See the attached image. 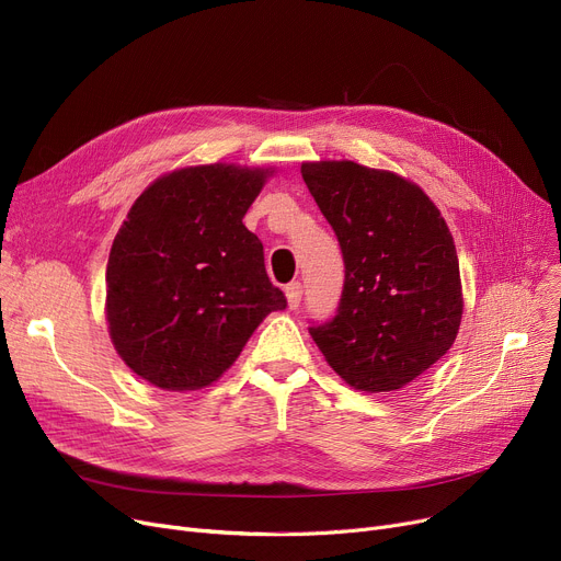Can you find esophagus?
<instances>
[{
    "instance_id": "1",
    "label": "esophagus",
    "mask_w": 561,
    "mask_h": 561,
    "mask_svg": "<svg viewBox=\"0 0 561 561\" xmlns=\"http://www.w3.org/2000/svg\"><path fill=\"white\" fill-rule=\"evenodd\" d=\"M286 300H288L290 309L300 307V300H302V284L300 282H290L286 286Z\"/></svg>"
}]
</instances>
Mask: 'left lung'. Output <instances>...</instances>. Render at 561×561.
Segmentation results:
<instances>
[{"label": "left lung", "instance_id": "8db88e82", "mask_svg": "<svg viewBox=\"0 0 561 561\" xmlns=\"http://www.w3.org/2000/svg\"><path fill=\"white\" fill-rule=\"evenodd\" d=\"M345 265L334 318L309 334L350 387L409 385L446 355L461 322L459 261L432 199L402 176L352 161L305 163Z\"/></svg>", "mask_w": 561, "mask_h": 561}]
</instances>
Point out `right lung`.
<instances>
[{"label":"right lung","mask_w":561,"mask_h":561,"mask_svg":"<svg viewBox=\"0 0 561 561\" xmlns=\"http://www.w3.org/2000/svg\"><path fill=\"white\" fill-rule=\"evenodd\" d=\"M263 180V170L220 163L165 174L117 231L106 265L108 332L150 385H211L259 322L286 309L259 236L243 225Z\"/></svg>","instance_id":"obj_1"}]
</instances>
